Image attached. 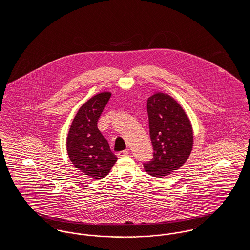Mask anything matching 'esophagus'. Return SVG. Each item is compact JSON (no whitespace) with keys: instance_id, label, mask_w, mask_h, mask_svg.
Masks as SVG:
<instances>
[{"instance_id":"34e87169","label":"esophagus","mask_w":250,"mask_h":250,"mask_svg":"<svg viewBox=\"0 0 250 250\" xmlns=\"http://www.w3.org/2000/svg\"><path fill=\"white\" fill-rule=\"evenodd\" d=\"M129 154V150H125V151H123V152H119L118 154H117V156L118 157H124V156H125V155H127Z\"/></svg>"}]
</instances>
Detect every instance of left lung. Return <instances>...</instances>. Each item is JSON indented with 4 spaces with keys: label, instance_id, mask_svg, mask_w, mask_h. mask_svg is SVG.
Segmentation results:
<instances>
[{
    "label": "left lung",
    "instance_id": "obj_1",
    "mask_svg": "<svg viewBox=\"0 0 250 250\" xmlns=\"http://www.w3.org/2000/svg\"><path fill=\"white\" fill-rule=\"evenodd\" d=\"M150 137L154 158L144 164L151 176L163 178L179 169L188 159L194 132L186 110L176 99L155 92L147 100Z\"/></svg>",
    "mask_w": 250,
    "mask_h": 250
}]
</instances>
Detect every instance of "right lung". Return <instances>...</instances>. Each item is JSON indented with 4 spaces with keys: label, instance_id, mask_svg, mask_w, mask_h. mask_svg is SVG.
I'll return each instance as SVG.
<instances>
[{
    "label": "right lung",
    "instance_id": "add662e5",
    "mask_svg": "<svg viewBox=\"0 0 250 250\" xmlns=\"http://www.w3.org/2000/svg\"><path fill=\"white\" fill-rule=\"evenodd\" d=\"M110 92H102L87 100L75 115L66 138V151L81 172L93 179H102L109 173L117 157L97 127Z\"/></svg>",
    "mask_w": 250,
    "mask_h": 250
}]
</instances>
